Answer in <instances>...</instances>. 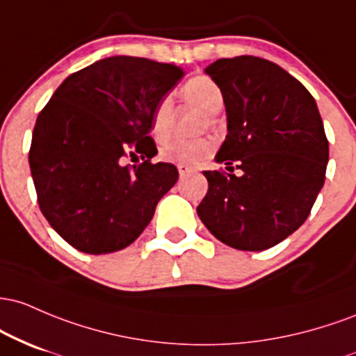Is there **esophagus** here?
<instances>
[{
	"mask_svg": "<svg viewBox=\"0 0 356 356\" xmlns=\"http://www.w3.org/2000/svg\"><path fill=\"white\" fill-rule=\"evenodd\" d=\"M178 173H179V177H186V175H190V173H193V168H190V166H186V165H178Z\"/></svg>",
	"mask_w": 356,
	"mask_h": 356,
	"instance_id": "obj_1",
	"label": "esophagus"
}]
</instances>
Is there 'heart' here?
<instances>
[{
    "instance_id": "1",
    "label": "heart",
    "mask_w": 356,
    "mask_h": 356,
    "mask_svg": "<svg viewBox=\"0 0 356 356\" xmlns=\"http://www.w3.org/2000/svg\"><path fill=\"white\" fill-rule=\"evenodd\" d=\"M185 101L200 107L205 114L215 115L223 107L222 89L209 77H193L181 87ZM173 119V102L170 97L159 99L151 118V131L158 141H165L171 134ZM213 153V143L210 139H175L166 143L159 149V156L168 163L198 166Z\"/></svg>"
}]
</instances>
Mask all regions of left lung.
<instances>
[{
	"mask_svg": "<svg viewBox=\"0 0 356 356\" xmlns=\"http://www.w3.org/2000/svg\"><path fill=\"white\" fill-rule=\"evenodd\" d=\"M205 72L223 94L229 134L215 161L230 173L203 171L209 191L198 217L234 249L266 250L305 223L323 188L330 149L321 115L306 87L266 58H220Z\"/></svg>",
	"mask_w": 356,
	"mask_h": 356,
	"instance_id": "1",
	"label": "left lung"
}]
</instances>
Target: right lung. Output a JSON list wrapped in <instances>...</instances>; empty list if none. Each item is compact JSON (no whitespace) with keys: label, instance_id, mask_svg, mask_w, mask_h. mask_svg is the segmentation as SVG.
<instances>
[{"label":"right lung","instance_id":"1","mask_svg":"<svg viewBox=\"0 0 356 356\" xmlns=\"http://www.w3.org/2000/svg\"><path fill=\"white\" fill-rule=\"evenodd\" d=\"M185 75L173 63L109 57L69 75L38 114L28 154L42 213L86 254L133 243L177 183L149 136L159 99ZM141 156L139 165H124Z\"/></svg>","mask_w":356,"mask_h":356}]
</instances>
